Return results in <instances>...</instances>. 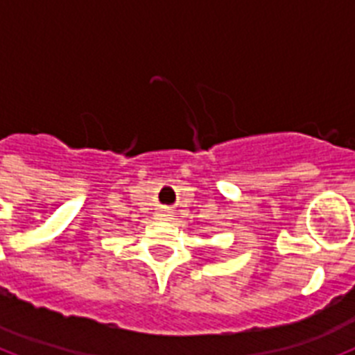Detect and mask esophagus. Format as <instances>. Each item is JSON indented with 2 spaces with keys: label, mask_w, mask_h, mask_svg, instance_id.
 I'll use <instances>...</instances> for the list:
<instances>
[{
  "label": "esophagus",
  "mask_w": 355,
  "mask_h": 355,
  "mask_svg": "<svg viewBox=\"0 0 355 355\" xmlns=\"http://www.w3.org/2000/svg\"><path fill=\"white\" fill-rule=\"evenodd\" d=\"M159 219H163V221H168V219H171V214H168V212H161L159 214Z\"/></svg>",
  "instance_id": "obj_1"
}]
</instances>
